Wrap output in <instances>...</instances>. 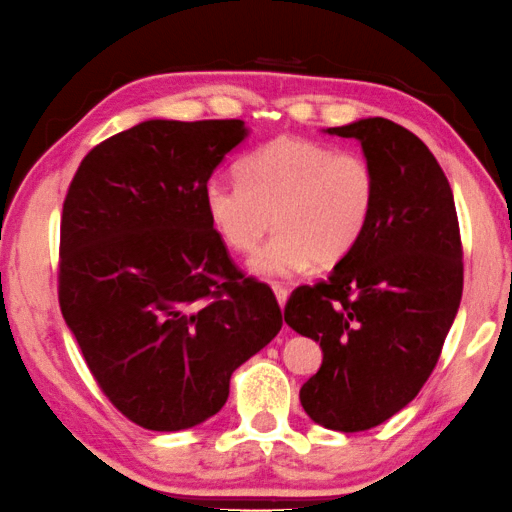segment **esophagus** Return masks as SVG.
I'll return each mask as SVG.
<instances>
[{
    "mask_svg": "<svg viewBox=\"0 0 512 512\" xmlns=\"http://www.w3.org/2000/svg\"><path fill=\"white\" fill-rule=\"evenodd\" d=\"M272 290H274V295H276V301H279V306L283 308L286 306V301H288V290L281 286V283H272Z\"/></svg>",
    "mask_w": 512,
    "mask_h": 512,
    "instance_id": "esophagus-1",
    "label": "esophagus"
}]
</instances>
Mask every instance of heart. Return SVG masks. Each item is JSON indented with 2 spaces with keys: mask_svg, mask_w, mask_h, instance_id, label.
I'll return each instance as SVG.
<instances>
[{
  "mask_svg": "<svg viewBox=\"0 0 512 512\" xmlns=\"http://www.w3.org/2000/svg\"><path fill=\"white\" fill-rule=\"evenodd\" d=\"M238 179L204 183L208 222L236 254H251L272 222L276 233L251 258V270L267 279L345 261L379 201V177L363 154L301 136L254 149L238 163Z\"/></svg>",
  "mask_w": 512,
  "mask_h": 512,
  "instance_id": "obj_1",
  "label": "heart"
}]
</instances>
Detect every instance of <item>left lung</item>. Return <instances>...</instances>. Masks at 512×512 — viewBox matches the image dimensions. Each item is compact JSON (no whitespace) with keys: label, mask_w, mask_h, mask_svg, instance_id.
I'll return each instance as SVG.
<instances>
[{"label":"left lung","mask_w":512,"mask_h":512,"mask_svg":"<svg viewBox=\"0 0 512 512\" xmlns=\"http://www.w3.org/2000/svg\"><path fill=\"white\" fill-rule=\"evenodd\" d=\"M326 131L360 142L379 201L360 245L329 279L292 292L283 317L324 354L299 390L308 417L358 433L431 376L463 297V242L449 181L415 133L385 117Z\"/></svg>","instance_id":"8db88e82"}]
</instances>
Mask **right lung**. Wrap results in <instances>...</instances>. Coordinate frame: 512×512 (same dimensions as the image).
<instances>
[{
	"label": "right lung",
	"mask_w": 512,
	"mask_h": 512,
	"mask_svg": "<svg viewBox=\"0 0 512 512\" xmlns=\"http://www.w3.org/2000/svg\"><path fill=\"white\" fill-rule=\"evenodd\" d=\"M245 136L242 120L142 122L92 147L67 188L58 304L99 388L142 429L215 415L233 370L283 326L204 208V183Z\"/></svg>",
	"instance_id": "obj_1"
}]
</instances>
